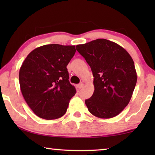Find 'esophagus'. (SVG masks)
<instances>
[{
    "mask_svg": "<svg viewBox=\"0 0 155 155\" xmlns=\"http://www.w3.org/2000/svg\"><path fill=\"white\" fill-rule=\"evenodd\" d=\"M83 86H84V84L83 83H81L78 84V85H77V87L78 89H81L83 87Z\"/></svg>",
    "mask_w": 155,
    "mask_h": 155,
    "instance_id": "34e87169",
    "label": "esophagus"
}]
</instances>
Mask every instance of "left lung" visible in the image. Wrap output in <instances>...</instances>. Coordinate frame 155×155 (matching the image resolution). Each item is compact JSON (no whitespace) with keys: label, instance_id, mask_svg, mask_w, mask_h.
I'll use <instances>...</instances> for the list:
<instances>
[{"label":"left lung","instance_id":"8db88e82","mask_svg":"<svg viewBox=\"0 0 155 155\" xmlns=\"http://www.w3.org/2000/svg\"><path fill=\"white\" fill-rule=\"evenodd\" d=\"M76 48L94 77V94L85 100L89 111L99 118L116 116L129 103L137 83L132 57L122 46L105 39L78 44Z\"/></svg>","mask_w":155,"mask_h":155}]
</instances>
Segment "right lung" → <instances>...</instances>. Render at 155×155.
Here are the masks:
<instances>
[{
	"instance_id": "add662e5",
	"label": "right lung",
	"mask_w": 155,
	"mask_h": 155,
	"mask_svg": "<svg viewBox=\"0 0 155 155\" xmlns=\"http://www.w3.org/2000/svg\"><path fill=\"white\" fill-rule=\"evenodd\" d=\"M76 52L75 46L47 44L31 51L20 68V90L34 114L55 120L66 113L77 92L69 81L66 66Z\"/></svg>"
}]
</instances>
